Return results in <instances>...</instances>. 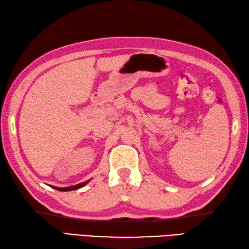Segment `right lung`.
Returning <instances> with one entry per match:
<instances>
[{"label": "right lung", "mask_w": 249, "mask_h": 249, "mask_svg": "<svg viewBox=\"0 0 249 249\" xmlns=\"http://www.w3.org/2000/svg\"><path fill=\"white\" fill-rule=\"evenodd\" d=\"M89 181H90V180H87V181H85V182L76 184V186H72V187H68V188H57V187H53V186H52V188L58 190V191H62V192H66V191H73V190H77V189H79V188H83V187L86 186V184L88 183Z\"/></svg>", "instance_id": "add662e5"}]
</instances>
